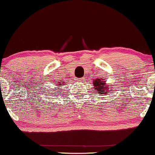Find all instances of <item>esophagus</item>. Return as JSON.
<instances>
[{"instance_id":"34e87169","label":"esophagus","mask_w":155,"mask_h":155,"mask_svg":"<svg viewBox=\"0 0 155 155\" xmlns=\"http://www.w3.org/2000/svg\"><path fill=\"white\" fill-rule=\"evenodd\" d=\"M76 81H77L78 82H84V81H85V78H77V79H76Z\"/></svg>"}]
</instances>
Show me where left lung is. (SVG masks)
Masks as SVG:
<instances>
[{"instance_id":"left-lung-1","label":"left lung","mask_w":155,"mask_h":155,"mask_svg":"<svg viewBox=\"0 0 155 155\" xmlns=\"http://www.w3.org/2000/svg\"><path fill=\"white\" fill-rule=\"evenodd\" d=\"M106 81L104 80V78H96V80L93 81V88L96 90V92L99 93V95L104 96L105 94H107L109 90V85L106 84Z\"/></svg>"}]
</instances>
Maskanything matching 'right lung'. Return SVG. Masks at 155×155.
<instances>
[{"label": "right lung", "instance_id": "1", "mask_svg": "<svg viewBox=\"0 0 155 155\" xmlns=\"http://www.w3.org/2000/svg\"><path fill=\"white\" fill-rule=\"evenodd\" d=\"M63 84H64V82H59L57 84V85L59 86V87H62ZM58 89H59V87H58ZM58 89H56V90H58ZM59 91H60V90H59Z\"/></svg>", "mask_w": 155, "mask_h": 155}]
</instances>
